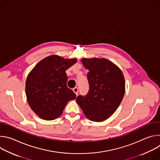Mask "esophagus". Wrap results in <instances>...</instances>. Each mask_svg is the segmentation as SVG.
<instances>
[{
	"mask_svg": "<svg viewBox=\"0 0 160 160\" xmlns=\"http://www.w3.org/2000/svg\"><path fill=\"white\" fill-rule=\"evenodd\" d=\"M73 92L75 93L76 96H78V88L77 87H75L73 89Z\"/></svg>",
	"mask_w": 160,
	"mask_h": 160,
	"instance_id": "1",
	"label": "esophagus"
}]
</instances>
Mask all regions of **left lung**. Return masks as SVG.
I'll list each match as a JSON object with an SVG mask.
<instances>
[{
	"label": "left lung",
	"instance_id": "left-lung-1",
	"mask_svg": "<svg viewBox=\"0 0 160 160\" xmlns=\"http://www.w3.org/2000/svg\"><path fill=\"white\" fill-rule=\"evenodd\" d=\"M82 62L89 70V90L78 96L77 102L90 120L100 122L109 118L120 106L125 94V79L120 68L106 59L83 58Z\"/></svg>",
	"mask_w": 160,
	"mask_h": 160
}]
</instances>
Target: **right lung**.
Returning <instances> with one entry per match:
<instances>
[{
	"mask_svg": "<svg viewBox=\"0 0 160 160\" xmlns=\"http://www.w3.org/2000/svg\"><path fill=\"white\" fill-rule=\"evenodd\" d=\"M77 62L50 56L40 61L29 73L26 82V95L32 109L41 118H58L69 101L76 94L67 87L66 70Z\"/></svg>",
	"mask_w": 160,
	"mask_h": 160,
	"instance_id": "obj_1",
	"label": "right lung"
}]
</instances>
